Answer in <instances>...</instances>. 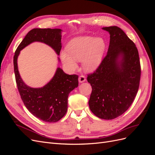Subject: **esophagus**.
I'll return each instance as SVG.
<instances>
[{"instance_id":"1","label":"esophagus","mask_w":155,"mask_h":155,"mask_svg":"<svg viewBox=\"0 0 155 155\" xmlns=\"http://www.w3.org/2000/svg\"><path fill=\"white\" fill-rule=\"evenodd\" d=\"M78 80L79 83H83L86 81V78L85 76H80L78 78Z\"/></svg>"}]
</instances>
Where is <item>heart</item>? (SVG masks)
I'll return each instance as SVG.
<instances>
[{"label":"heart","mask_w":155,"mask_h":155,"mask_svg":"<svg viewBox=\"0 0 155 155\" xmlns=\"http://www.w3.org/2000/svg\"><path fill=\"white\" fill-rule=\"evenodd\" d=\"M66 48L68 51H62L60 56L63 63L69 70L75 71L78 68L77 61H81L83 69L92 72L101 63L107 44L103 37L84 35L70 40Z\"/></svg>","instance_id":"b5f03b06"}]
</instances>
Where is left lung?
<instances>
[{
	"label": "left lung",
	"instance_id": "1",
	"mask_svg": "<svg viewBox=\"0 0 155 155\" xmlns=\"http://www.w3.org/2000/svg\"><path fill=\"white\" fill-rule=\"evenodd\" d=\"M109 33L107 54L96 71L88 74L92 86L88 105L98 118L112 120L127 110L140 85L141 68L135 44L118 26L102 28Z\"/></svg>",
	"mask_w": 155,
	"mask_h": 155
}]
</instances>
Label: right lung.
<instances>
[{
    "label": "right lung",
    "instance_id": "obj_1",
    "mask_svg": "<svg viewBox=\"0 0 155 155\" xmlns=\"http://www.w3.org/2000/svg\"><path fill=\"white\" fill-rule=\"evenodd\" d=\"M61 32L62 30L58 28L30 30L18 45L13 57L16 83L23 103L33 115L49 123L56 122L66 114L68 94L78 87V76L65 74L58 67L52 79L46 85L41 88H32L22 81L18 70L17 58L21 50L34 42H41L50 46L59 55L62 47Z\"/></svg>",
    "mask_w": 155,
    "mask_h": 155
}]
</instances>
